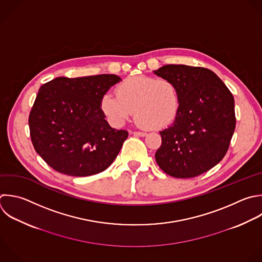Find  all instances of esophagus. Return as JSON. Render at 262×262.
<instances>
[{"label": "esophagus", "mask_w": 262, "mask_h": 262, "mask_svg": "<svg viewBox=\"0 0 262 262\" xmlns=\"http://www.w3.org/2000/svg\"><path fill=\"white\" fill-rule=\"evenodd\" d=\"M133 134H134V135H136V136H141V137H143V136H145V135H146V133H145V132H139V131H134V132H133Z\"/></svg>", "instance_id": "esophagus-1"}]
</instances>
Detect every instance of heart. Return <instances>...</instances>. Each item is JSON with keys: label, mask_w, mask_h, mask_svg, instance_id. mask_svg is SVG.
<instances>
[{"label": "heart", "mask_w": 262, "mask_h": 262, "mask_svg": "<svg viewBox=\"0 0 262 262\" xmlns=\"http://www.w3.org/2000/svg\"><path fill=\"white\" fill-rule=\"evenodd\" d=\"M116 95L105 93L100 100L101 112L113 127H121L135 111L138 124L160 130L172 124L179 113V91L169 79L127 78L118 84Z\"/></svg>", "instance_id": "obj_1"}]
</instances>
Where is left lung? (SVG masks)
I'll return each mask as SVG.
<instances>
[{
	"label": "left lung",
	"mask_w": 262,
	"mask_h": 262,
	"mask_svg": "<svg viewBox=\"0 0 262 262\" xmlns=\"http://www.w3.org/2000/svg\"><path fill=\"white\" fill-rule=\"evenodd\" d=\"M175 83L179 113L160 131L162 144L155 157L159 167L176 178H191L213 168L225 156L234 128V100L225 84L210 70L167 64L155 71Z\"/></svg>",
	"instance_id": "obj_1"
}]
</instances>
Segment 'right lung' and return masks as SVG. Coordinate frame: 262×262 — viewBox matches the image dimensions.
<instances>
[{"label":"right lung","mask_w":262,"mask_h":262,"mask_svg":"<svg viewBox=\"0 0 262 262\" xmlns=\"http://www.w3.org/2000/svg\"><path fill=\"white\" fill-rule=\"evenodd\" d=\"M120 81L116 75L58 77L41 86L29 117L30 133L36 151L52 169L90 176L115 161L128 132L108 125L100 100Z\"/></svg>","instance_id":"obj_1"}]
</instances>
